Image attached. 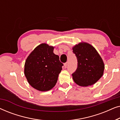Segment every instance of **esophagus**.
Listing matches in <instances>:
<instances>
[{
	"label": "esophagus",
	"mask_w": 120,
	"mask_h": 120,
	"mask_svg": "<svg viewBox=\"0 0 120 120\" xmlns=\"http://www.w3.org/2000/svg\"><path fill=\"white\" fill-rule=\"evenodd\" d=\"M67 65H68V63H65L64 64V68H66L67 67Z\"/></svg>",
	"instance_id": "obj_1"
}]
</instances>
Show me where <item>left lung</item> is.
Returning <instances> with one entry per match:
<instances>
[{
	"mask_svg": "<svg viewBox=\"0 0 120 120\" xmlns=\"http://www.w3.org/2000/svg\"><path fill=\"white\" fill-rule=\"evenodd\" d=\"M78 60V68L72 74L73 80L79 86L87 87L94 84L103 76V60L93 46L81 42L73 47Z\"/></svg>",
	"mask_w": 120,
	"mask_h": 120,
	"instance_id": "8db88e82",
	"label": "left lung"
}]
</instances>
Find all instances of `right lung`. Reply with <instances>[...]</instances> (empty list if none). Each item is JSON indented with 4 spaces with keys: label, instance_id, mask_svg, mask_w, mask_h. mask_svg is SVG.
Segmentation results:
<instances>
[{
    "label": "right lung",
    "instance_id": "1",
    "mask_svg": "<svg viewBox=\"0 0 120 120\" xmlns=\"http://www.w3.org/2000/svg\"><path fill=\"white\" fill-rule=\"evenodd\" d=\"M54 47L45 43L34 49L26 59L24 75L29 85L39 91H47L56 84L63 64L53 53Z\"/></svg>",
    "mask_w": 120,
    "mask_h": 120
}]
</instances>
